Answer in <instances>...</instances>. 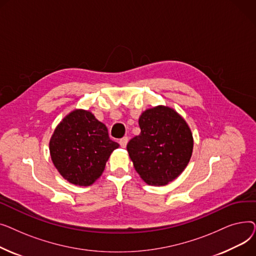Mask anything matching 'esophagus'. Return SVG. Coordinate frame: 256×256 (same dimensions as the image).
I'll use <instances>...</instances> for the list:
<instances>
[{
    "instance_id": "1",
    "label": "esophagus",
    "mask_w": 256,
    "mask_h": 256,
    "mask_svg": "<svg viewBox=\"0 0 256 256\" xmlns=\"http://www.w3.org/2000/svg\"><path fill=\"white\" fill-rule=\"evenodd\" d=\"M128 137H124V138H121L120 140H119V144H120V146L121 147H126V144H128Z\"/></svg>"
}]
</instances>
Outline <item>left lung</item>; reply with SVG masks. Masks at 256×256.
<instances>
[{"label":"left lung","mask_w":256,"mask_h":256,"mask_svg":"<svg viewBox=\"0 0 256 256\" xmlns=\"http://www.w3.org/2000/svg\"><path fill=\"white\" fill-rule=\"evenodd\" d=\"M141 132L126 145L142 180L164 186L184 171L193 152V136L186 121L171 108L158 106L139 118Z\"/></svg>","instance_id":"left-lung-1"}]
</instances>
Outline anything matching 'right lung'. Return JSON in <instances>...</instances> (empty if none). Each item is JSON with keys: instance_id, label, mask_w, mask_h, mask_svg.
<instances>
[{"instance_id": "add662e5", "label": "right lung", "mask_w": 256, "mask_h": 256, "mask_svg": "<svg viewBox=\"0 0 256 256\" xmlns=\"http://www.w3.org/2000/svg\"><path fill=\"white\" fill-rule=\"evenodd\" d=\"M119 144L110 139L106 126L92 113L74 110L56 128L50 141L54 165L74 184L90 186L104 169Z\"/></svg>"}]
</instances>
